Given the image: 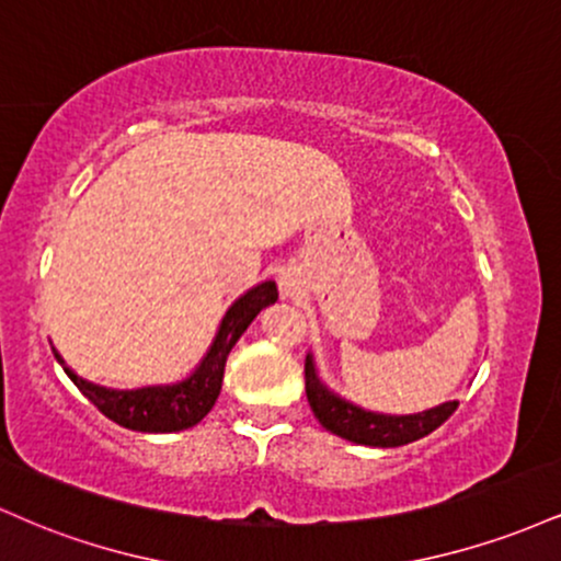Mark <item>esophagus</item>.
I'll list each match as a JSON object with an SVG mask.
<instances>
[{
    "label": "esophagus",
    "instance_id": "34e87169",
    "mask_svg": "<svg viewBox=\"0 0 561 561\" xmlns=\"http://www.w3.org/2000/svg\"><path fill=\"white\" fill-rule=\"evenodd\" d=\"M302 279H300V274L295 272V268H287V272H282V276H279V289H282V295H285V298H298V295H302Z\"/></svg>",
    "mask_w": 561,
    "mask_h": 561
}]
</instances>
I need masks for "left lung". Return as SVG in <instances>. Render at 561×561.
I'll return each mask as SVG.
<instances>
[{
	"instance_id": "left-lung-1",
	"label": "left lung",
	"mask_w": 561,
	"mask_h": 561,
	"mask_svg": "<svg viewBox=\"0 0 561 561\" xmlns=\"http://www.w3.org/2000/svg\"><path fill=\"white\" fill-rule=\"evenodd\" d=\"M306 396L321 427L330 430L332 435L345 437V440L358 443V446L371 448H396L420 440L440 427L459 405V401H446L433 409L416 411V414H382V411L362 409L358 403L327 388L311 353L306 356Z\"/></svg>"
}]
</instances>
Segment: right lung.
Here are the masks:
<instances>
[{"label": "right lung", "mask_w": 561, "mask_h": 561, "mask_svg": "<svg viewBox=\"0 0 561 561\" xmlns=\"http://www.w3.org/2000/svg\"><path fill=\"white\" fill-rule=\"evenodd\" d=\"M279 298L276 293V282L266 279L261 285L250 287L248 293L240 295L224 313L218 332L210 343L199 364L184 379L169 385H141V388L118 390L105 388V385L89 382L76 375L66 364V358L55 351L57 364L66 369V375L73 379V385L83 396L92 401L107 420L126 430H137V433H179V430L195 427L199 420H205L210 409H214L218 392L224 382V366L231 347L242 337V332L253 324L266 306H272Z\"/></svg>", "instance_id": "1"}]
</instances>
